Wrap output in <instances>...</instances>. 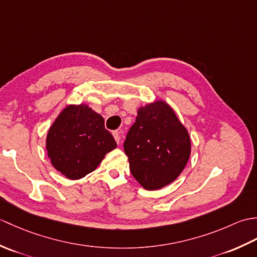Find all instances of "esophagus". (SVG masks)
I'll return each mask as SVG.
<instances>
[{
    "label": "esophagus",
    "mask_w": 257,
    "mask_h": 257,
    "mask_svg": "<svg viewBox=\"0 0 257 257\" xmlns=\"http://www.w3.org/2000/svg\"><path fill=\"white\" fill-rule=\"evenodd\" d=\"M112 136H113L114 140L117 141V144L119 145L120 144V133L118 132V130H114V132L112 133Z\"/></svg>",
    "instance_id": "esophagus-1"
}]
</instances>
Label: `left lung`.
Returning <instances> with one entry per match:
<instances>
[{
    "label": "left lung",
    "instance_id": "1",
    "mask_svg": "<svg viewBox=\"0 0 257 257\" xmlns=\"http://www.w3.org/2000/svg\"><path fill=\"white\" fill-rule=\"evenodd\" d=\"M130 172L146 190H158L176 180L187 166L191 141L187 128L162 100L138 109L123 144Z\"/></svg>",
    "mask_w": 257,
    "mask_h": 257
}]
</instances>
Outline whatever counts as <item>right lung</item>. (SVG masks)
I'll use <instances>...</instances> for the list:
<instances>
[{"instance_id":"obj_1","label":"right lung","mask_w":257,"mask_h":257,"mask_svg":"<svg viewBox=\"0 0 257 257\" xmlns=\"http://www.w3.org/2000/svg\"><path fill=\"white\" fill-rule=\"evenodd\" d=\"M116 147L103 118L84 103L64 108L46 137L47 156L53 167L70 180L94 171Z\"/></svg>"}]
</instances>
